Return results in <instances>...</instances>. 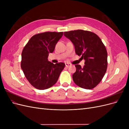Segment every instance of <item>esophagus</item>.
I'll return each instance as SVG.
<instances>
[{
	"mask_svg": "<svg viewBox=\"0 0 129 129\" xmlns=\"http://www.w3.org/2000/svg\"><path fill=\"white\" fill-rule=\"evenodd\" d=\"M65 65H66V66L67 67H70V66H71V64H70V63H65Z\"/></svg>",
	"mask_w": 129,
	"mask_h": 129,
	"instance_id": "1",
	"label": "esophagus"
}]
</instances>
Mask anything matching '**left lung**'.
<instances>
[{
  "label": "left lung",
  "instance_id": "1",
  "mask_svg": "<svg viewBox=\"0 0 129 129\" xmlns=\"http://www.w3.org/2000/svg\"><path fill=\"white\" fill-rule=\"evenodd\" d=\"M64 36L72 41L75 53L84 60V66L76 64L73 79L78 86L86 89L95 88L107 71L108 54L101 39L94 33L84 30L65 32Z\"/></svg>",
  "mask_w": 129,
  "mask_h": 129
}]
</instances>
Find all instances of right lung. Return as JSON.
<instances>
[{
    "mask_svg": "<svg viewBox=\"0 0 129 129\" xmlns=\"http://www.w3.org/2000/svg\"><path fill=\"white\" fill-rule=\"evenodd\" d=\"M63 32H45L34 35L27 42L21 54V67L27 80L39 90L55 84L63 69V62L53 64L48 57L55 49Z\"/></svg>",
    "mask_w": 129,
    "mask_h": 129,
    "instance_id": "right-lung-1",
    "label": "right lung"
}]
</instances>
